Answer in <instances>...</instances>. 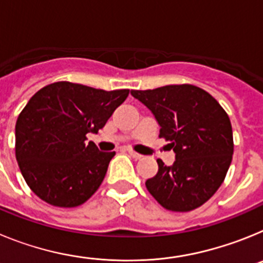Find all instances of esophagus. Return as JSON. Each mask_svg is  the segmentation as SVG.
<instances>
[{
  "instance_id": "34e87169",
  "label": "esophagus",
  "mask_w": 263,
  "mask_h": 263,
  "mask_svg": "<svg viewBox=\"0 0 263 263\" xmlns=\"http://www.w3.org/2000/svg\"><path fill=\"white\" fill-rule=\"evenodd\" d=\"M127 153H129L130 157H133L134 159H141V158H142V155L139 154V153L134 152V150H132V148H127Z\"/></svg>"
}]
</instances>
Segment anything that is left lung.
<instances>
[{"mask_svg":"<svg viewBox=\"0 0 263 263\" xmlns=\"http://www.w3.org/2000/svg\"><path fill=\"white\" fill-rule=\"evenodd\" d=\"M160 125L176 159L173 166L158 162V173L146 188L160 205L190 212L210 200L227 176L233 155L229 116L206 90L192 84H174L132 90Z\"/></svg>","mask_w":263,"mask_h":263,"instance_id":"8db88e82","label":"left lung"}]
</instances>
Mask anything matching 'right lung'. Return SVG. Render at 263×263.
<instances>
[{
	"instance_id": "obj_1",
	"label": "right lung",
	"mask_w": 263,
	"mask_h": 263,
	"mask_svg": "<svg viewBox=\"0 0 263 263\" xmlns=\"http://www.w3.org/2000/svg\"><path fill=\"white\" fill-rule=\"evenodd\" d=\"M127 96L129 89L57 81L29 100L15 124V158L39 199L75 208L99 190L116 153L99 152L87 134L99 133Z\"/></svg>"
}]
</instances>
